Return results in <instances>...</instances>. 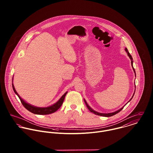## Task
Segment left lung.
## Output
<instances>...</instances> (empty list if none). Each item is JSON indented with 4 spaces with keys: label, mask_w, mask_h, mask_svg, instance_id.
<instances>
[{
    "label": "left lung",
    "mask_w": 153,
    "mask_h": 153,
    "mask_svg": "<svg viewBox=\"0 0 153 153\" xmlns=\"http://www.w3.org/2000/svg\"><path fill=\"white\" fill-rule=\"evenodd\" d=\"M125 51H126V52L127 53V54H128V56H129V58H130V59H131V66H132V69H133V71H134V74H135V76H136V74H135V69H134V67H133V60H132V56H131V55L130 54V53H129V52H128V49H127V48H126V49H125ZM135 90L134 91V93L133 94V95H132V98H131V99L129 100V101L128 102H129L130 101H131V100H132V97H134V94H135ZM84 102H85V104H86V105H87V107L88 108V109L91 112H92V113H94V114H96V115H100V116H103V117H111V116H112V115H115L116 114H117V113H118L120 111H121L122 109H123V108H124V107L128 103H127L124 107H123L122 108H121L120 109H118V110H117V111H115V112H110V113H100V112H97V111H94V109H92L89 106V105L88 104L87 102V101H86V100L84 99Z\"/></svg>",
    "instance_id": "1"
}]
</instances>
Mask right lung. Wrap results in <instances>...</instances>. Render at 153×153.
Wrapping results in <instances>:
<instances>
[{
  "label": "right lung",
  "instance_id": "right-lung-1",
  "mask_svg": "<svg viewBox=\"0 0 153 153\" xmlns=\"http://www.w3.org/2000/svg\"><path fill=\"white\" fill-rule=\"evenodd\" d=\"M13 78H12V82H13ZM12 88H13V89L15 93L18 95V97L20 99L22 105L24 106V107L26 109H27L28 111H29L30 112H31L32 113H33L35 114H38V115H47V114H50L56 112L61 107V105L64 101L66 94L68 92H66L60 98V99L54 104H53L51 106L47 107H38L32 105L26 102L25 100H23L22 98L19 96V95L18 94V92H16L13 83H12Z\"/></svg>",
  "mask_w": 153,
  "mask_h": 153
}]
</instances>
